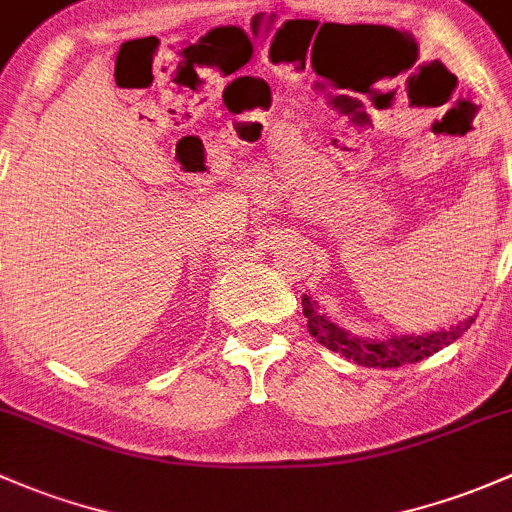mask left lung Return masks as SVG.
Segmentation results:
<instances>
[{"mask_svg":"<svg viewBox=\"0 0 512 512\" xmlns=\"http://www.w3.org/2000/svg\"><path fill=\"white\" fill-rule=\"evenodd\" d=\"M301 306H304L306 326L309 333L326 346L328 351L341 353L343 358L353 360V363L365 365V368H400L405 363H417V360L427 358V355L441 351L444 346H451L456 338L464 336L469 331L473 319L459 321V324L441 328V331H429L417 336V333H400V336H385V338H368V336H355L348 328L338 326L326 311L321 309L319 301L311 294L301 297Z\"/></svg>","mask_w":512,"mask_h":512,"instance_id":"8db88e82","label":"left lung"}]
</instances>
